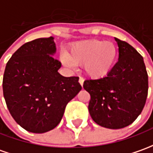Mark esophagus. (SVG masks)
Masks as SVG:
<instances>
[{"label":"esophagus","instance_id":"obj_1","mask_svg":"<svg viewBox=\"0 0 153 153\" xmlns=\"http://www.w3.org/2000/svg\"><path fill=\"white\" fill-rule=\"evenodd\" d=\"M84 81H85V79L80 77V78H79V83L80 84L81 86H83V85H84Z\"/></svg>","mask_w":153,"mask_h":153}]
</instances>
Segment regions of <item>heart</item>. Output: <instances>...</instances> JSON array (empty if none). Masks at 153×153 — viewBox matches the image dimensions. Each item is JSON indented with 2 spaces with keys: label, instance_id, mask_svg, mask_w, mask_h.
<instances>
[{
  "label": "heart",
  "instance_id": "obj_1",
  "mask_svg": "<svg viewBox=\"0 0 153 153\" xmlns=\"http://www.w3.org/2000/svg\"><path fill=\"white\" fill-rule=\"evenodd\" d=\"M116 56L117 49L112 42L90 39L74 43L67 56H62L61 61L68 68L84 64V70L88 76L100 79L111 72Z\"/></svg>",
  "mask_w": 153,
  "mask_h": 153
}]
</instances>
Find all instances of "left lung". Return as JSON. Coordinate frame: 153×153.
Here are the masks:
<instances>
[{"label": "left lung", "mask_w": 153, "mask_h": 153, "mask_svg": "<svg viewBox=\"0 0 153 153\" xmlns=\"http://www.w3.org/2000/svg\"><path fill=\"white\" fill-rule=\"evenodd\" d=\"M115 40L119 48L118 62L106 76L87 79L83 85L90 94L88 108L92 119L109 129L131 124L142 111L148 90L143 58L129 43Z\"/></svg>", "instance_id": "8db88e82"}]
</instances>
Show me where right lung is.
Segmentation results:
<instances>
[{
	"mask_svg": "<svg viewBox=\"0 0 153 153\" xmlns=\"http://www.w3.org/2000/svg\"><path fill=\"white\" fill-rule=\"evenodd\" d=\"M53 37L37 38L19 48L7 63L3 94L16 122L27 131L44 133L62 120L65 107L82 89L78 77L59 73Z\"/></svg>",
	"mask_w": 153,
	"mask_h": 153,
	"instance_id": "obj_1",
	"label": "right lung"
}]
</instances>
